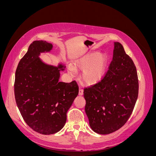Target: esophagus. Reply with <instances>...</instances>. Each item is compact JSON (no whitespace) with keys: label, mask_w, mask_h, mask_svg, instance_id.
I'll return each instance as SVG.
<instances>
[{"label":"esophagus","mask_w":156,"mask_h":156,"mask_svg":"<svg viewBox=\"0 0 156 156\" xmlns=\"http://www.w3.org/2000/svg\"><path fill=\"white\" fill-rule=\"evenodd\" d=\"M83 90L82 88L80 87L79 88V95L81 96V95H83Z\"/></svg>","instance_id":"esophagus-1"}]
</instances>
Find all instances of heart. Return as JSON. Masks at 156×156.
Listing matches in <instances>:
<instances>
[{
  "label": "heart",
  "instance_id": "1",
  "mask_svg": "<svg viewBox=\"0 0 156 156\" xmlns=\"http://www.w3.org/2000/svg\"><path fill=\"white\" fill-rule=\"evenodd\" d=\"M107 57L105 54L99 55L98 52H91L75 62V67L84 70L82 77L84 83L94 84L99 82L105 74ZM69 72L72 75L76 74V69L72 65L69 66Z\"/></svg>",
  "mask_w": 156,
  "mask_h": 156
}]
</instances>
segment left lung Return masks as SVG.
<instances>
[{"label": "left lung", "instance_id": "obj_1", "mask_svg": "<svg viewBox=\"0 0 156 156\" xmlns=\"http://www.w3.org/2000/svg\"><path fill=\"white\" fill-rule=\"evenodd\" d=\"M83 94L89 124L96 133H113L128 120L138 98L139 80L133 61L119 42L115 43L105 76Z\"/></svg>", "mask_w": 156, "mask_h": 156}]
</instances>
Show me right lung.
<instances>
[{
	"label": "right lung",
	"instance_id": "obj_1",
	"mask_svg": "<svg viewBox=\"0 0 156 156\" xmlns=\"http://www.w3.org/2000/svg\"><path fill=\"white\" fill-rule=\"evenodd\" d=\"M51 44L34 41L18 64L14 94L23 120L33 130L54 134L64 126L67 112L79 93L77 82H60L58 68L46 65L38 57L49 51Z\"/></svg>",
	"mask_w": 156,
	"mask_h": 156
}]
</instances>
